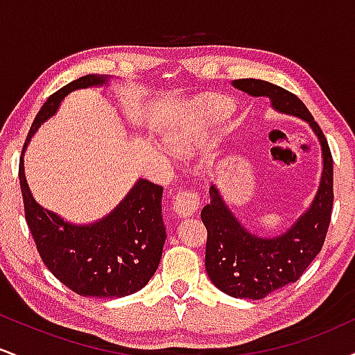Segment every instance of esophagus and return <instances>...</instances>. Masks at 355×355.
Segmentation results:
<instances>
[{
    "label": "esophagus",
    "instance_id": "obj_1",
    "mask_svg": "<svg viewBox=\"0 0 355 355\" xmlns=\"http://www.w3.org/2000/svg\"><path fill=\"white\" fill-rule=\"evenodd\" d=\"M200 209V197L195 191L182 190L173 200V210L180 217H193Z\"/></svg>",
    "mask_w": 355,
    "mask_h": 355
}]
</instances>
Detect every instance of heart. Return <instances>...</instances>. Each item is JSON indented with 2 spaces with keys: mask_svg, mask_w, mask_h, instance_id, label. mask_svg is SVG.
<instances>
[{
  "mask_svg": "<svg viewBox=\"0 0 355 355\" xmlns=\"http://www.w3.org/2000/svg\"><path fill=\"white\" fill-rule=\"evenodd\" d=\"M229 105L220 100H200L187 112L168 133V146L180 155H190L210 141L211 133L229 118Z\"/></svg>",
  "mask_w": 355,
  "mask_h": 355,
  "instance_id": "heart-1",
  "label": "heart"
}]
</instances>
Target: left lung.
Returning a JSON list of instances; mask_svg holds the SVG:
<instances>
[{"mask_svg":"<svg viewBox=\"0 0 355 355\" xmlns=\"http://www.w3.org/2000/svg\"><path fill=\"white\" fill-rule=\"evenodd\" d=\"M232 85L250 96H267L275 112L307 121L319 138L324 160L320 185L311 207L291 229L275 237H259L247 230L232 214L217 187H210V203L200 214L207 229V274L227 295L259 300L297 282L324 245L334 203V165L320 126L294 93L255 78L234 80Z\"/></svg>","mask_w":355,"mask_h":355,"instance_id":"left-lung-1","label":"left lung"}]
</instances>
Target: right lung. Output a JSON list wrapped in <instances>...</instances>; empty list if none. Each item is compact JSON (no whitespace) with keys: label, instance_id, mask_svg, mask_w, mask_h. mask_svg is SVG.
Listing matches in <instances>:
<instances>
[{"label":"right lung","instance_id":"1","mask_svg":"<svg viewBox=\"0 0 355 355\" xmlns=\"http://www.w3.org/2000/svg\"><path fill=\"white\" fill-rule=\"evenodd\" d=\"M107 81L108 76L87 75L53 93L31 125L23 153L30 138L55 115L68 93L103 87ZM19 185L24 218L38 254L61 284L78 295L98 299L132 295L148 284L160 263L166 239L160 185L140 178L115 210L89 225L67 222L35 200L24 177L23 155Z\"/></svg>","mask_w":355,"mask_h":355}]
</instances>
